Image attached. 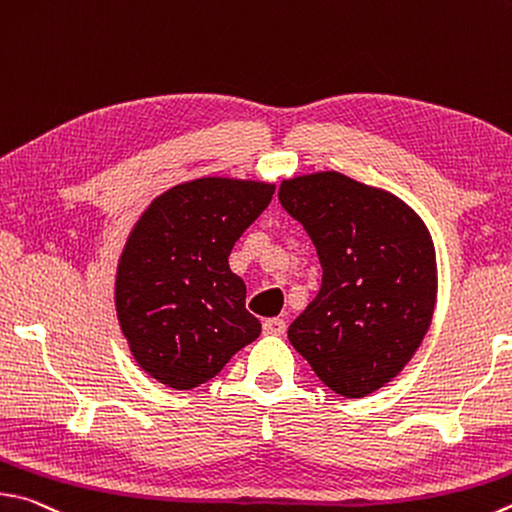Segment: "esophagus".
<instances>
[{
	"label": "esophagus",
	"instance_id": "34e87169",
	"mask_svg": "<svg viewBox=\"0 0 512 512\" xmlns=\"http://www.w3.org/2000/svg\"><path fill=\"white\" fill-rule=\"evenodd\" d=\"M286 322L280 318H268L264 320V333L266 336H284Z\"/></svg>",
	"mask_w": 512,
	"mask_h": 512
}]
</instances>
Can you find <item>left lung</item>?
<instances>
[{"label":"left lung","mask_w":512,"mask_h":512,"mask_svg":"<svg viewBox=\"0 0 512 512\" xmlns=\"http://www.w3.org/2000/svg\"><path fill=\"white\" fill-rule=\"evenodd\" d=\"M280 203L315 244L322 286L288 340L333 392L362 398L401 374L432 324L430 230L396 194L327 170L284 179Z\"/></svg>","instance_id":"obj_1"}]
</instances>
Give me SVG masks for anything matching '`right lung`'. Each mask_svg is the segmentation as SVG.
I'll use <instances>...</instances> for the list:
<instances>
[{"mask_svg":"<svg viewBox=\"0 0 512 512\" xmlns=\"http://www.w3.org/2000/svg\"><path fill=\"white\" fill-rule=\"evenodd\" d=\"M275 183L201 176L159 194L127 235L114 302L120 331L147 376L194 389L262 333L228 255Z\"/></svg>","mask_w":512,"mask_h":512,"instance_id":"obj_1","label":"right lung"}]
</instances>
